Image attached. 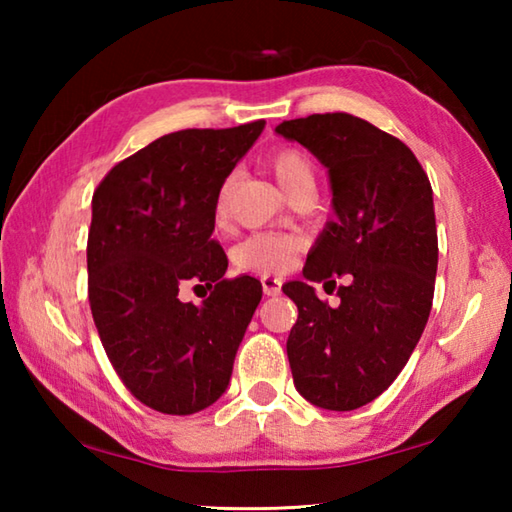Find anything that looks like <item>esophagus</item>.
<instances>
[{"instance_id":"34e87169","label":"esophagus","mask_w":512,"mask_h":512,"mask_svg":"<svg viewBox=\"0 0 512 512\" xmlns=\"http://www.w3.org/2000/svg\"><path fill=\"white\" fill-rule=\"evenodd\" d=\"M262 289H264L266 296H280L282 280H280V277H273V275H262Z\"/></svg>"}]
</instances>
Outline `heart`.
Here are the masks:
<instances>
[{"instance_id": "b5f03b06", "label": "heart", "mask_w": 512, "mask_h": 512, "mask_svg": "<svg viewBox=\"0 0 512 512\" xmlns=\"http://www.w3.org/2000/svg\"><path fill=\"white\" fill-rule=\"evenodd\" d=\"M268 169L273 171L277 183L289 196L314 189V164L300 149L280 146L268 155ZM230 183H225L214 201L216 221H223L228 214ZM302 250V237L296 232H253L235 248V264L250 273H282L291 266Z\"/></svg>"}]
</instances>
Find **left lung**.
<instances>
[{
    "label": "left lung",
    "mask_w": 512,
    "mask_h": 512,
    "mask_svg": "<svg viewBox=\"0 0 512 512\" xmlns=\"http://www.w3.org/2000/svg\"><path fill=\"white\" fill-rule=\"evenodd\" d=\"M275 131L307 146L332 180L336 221L302 273L349 280L336 308L308 282L282 287L298 307L287 341L293 384L320 409H359L393 384L427 325L438 268L431 183L409 146L348 112L289 119Z\"/></svg>",
    "instance_id": "8db88e82"
}]
</instances>
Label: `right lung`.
<instances>
[{
    "instance_id": "obj_1",
    "label": "right lung",
    "mask_w": 512,
    "mask_h": 512,
    "mask_svg": "<svg viewBox=\"0 0 512 512\" xmlns=\"http://www.w3.org/2000/svg\"><path fill=\"white\" fill-rule=\"evenodd\" d=\"M264 124L169 133L117 162L94 189L92 318L119 379L153 411L192 415L228 388L262 284L223 277L214 201ZM187 281L211 289L201 308L177 298Z\"/></svg>"
}]
</instances>
